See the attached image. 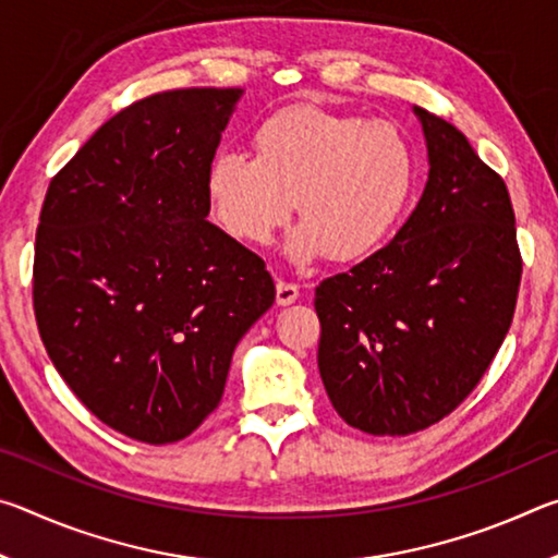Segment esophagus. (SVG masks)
I'll return each mask as SVG.
<instances>
[{
	"label": "esophagus",
	"instance_id": "esophagus-1",
	"mask_svg": "<svg viewBox=\"0 0 558 558\" xmlns=\"http://www.w3.org/2000/svg\"><path fill=\"white\" fill-rule=\"evenodd\" d=\"M298 298H300V288L295 286V282H286V280L278 282V288H276L278 305H292Z\"/></svg>",
	"mask_w": 558,
	"mask_h": 558
}]
</instances>
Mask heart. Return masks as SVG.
Returning a JSON list of instances; mask_svg holds the SVG:
<instances>
[{
    "label": "heart",
    "instance_id": "heart-1",
    "mask_svg": "<svg viewBox=\"0 0 558 558\" xmlns=\"http://www.w3.org/2000/svg\"><path fill=\"white\" fill-rule=\"evenodd\" d=\"M256 159L221 155L206 177L216 221L235 241L268 245L290 221L302 223L288 256L354 263L389 239L409 209L418 159L393 122L319 106L272 112L253 132Z\"/></svg>",
    "mask_w": 558,
    "mask_h": 558
}]
</instances>
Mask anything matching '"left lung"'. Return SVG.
Here are the masks:
<instances>
[{"mask_svg": "<svg viewBox=\"0 0 558 558\" xmlns=\"http://www.w3.org/2000/svg\"><path fill=\"white\" fill-rule=\"evenodd\" d=\"M415 116L430 162L418 206L389 245L315 290L319 376L335 411L372 436L423 430L468 399L505 342L522 280L502 177L456 125Z\"/></svg>", "mask_w": 558, "mask_h": 558, "instance_id": "8db88e82", "label": "left lung"}]
</instances>
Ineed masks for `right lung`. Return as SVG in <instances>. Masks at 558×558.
<instances>
[{
  "label": "right lung",
  "instance_id": "1",
  "mask_svg": "<svg viewBox=\"0 0 558 558\" xmlns=\"http://www.w3.org/2000/svg\"><path fill=\"white\" fill-rule=\"evenodd\" d=\"M241 93L179 88L122 108L41 206L46 352L98 421L149 446L202 426L235 344L276 302L263 258L206 221V177Z\"/></svg>",
  "mask_w": 558,
  "mask_h": 558
}]
</instances>
